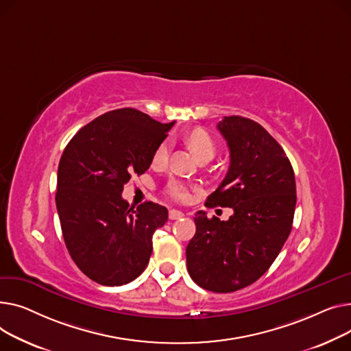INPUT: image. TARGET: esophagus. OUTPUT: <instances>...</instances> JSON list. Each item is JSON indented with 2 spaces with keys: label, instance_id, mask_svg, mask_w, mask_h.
Returning <instances> with one entry per match:
<instances>
[{
  "label": "esophagus",
  "instance_id": "obj_1",
  "mask_svg": "<svg viewBox=\"0 0 351 351\" xmlns=\"http://www.w3.org/2000/svg\"><path fill=\"white\" fill-rule=\"evenodd\" d=\"M169 217H170V219H180V218H182L184 217V214L181 213V211H177V210H170V213H169Z\"/></svg>",
  "mask_w": 351,
  "mask_h": 351
}]
</instances>
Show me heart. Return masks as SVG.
<instances>
[{
	"instance_id": "b5f03b06",
	"label": "heart",
	"mask_w": 351,
	"mask_h": 351,
	"mask_svg": "<svg viewBox=\"0 0 351 351\" xmlns=\"http://www.w3.org/2000/svg\"><path fill=\"white\" fill-rule=\"evenodd\" d=\"M185 141L189 143V146L191 147V150L194 152L198 160L210 161L215 156L217 144L207 130H204L201 128H194L185 133ZM166 158H167V144L161 143L154 152L153 161L157 164V162H162ZM166 191L177 202H185L190 197L189 185L180 180L170 181Z\"/></svg>"
}]
</instances>
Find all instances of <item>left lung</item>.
<instances>
[{
  "label": "left lung",
  "mask_w": 351,
  "mask_h": 351,
  "mask_svg": "<svg viewBox=\"0 0 351 351\" xmlns=\"http://www.w3.org/2000/svg\"><path fill=\"white\" fill-rule=\"evenodd\" d=\"M218 130L230 147V169L207 198L208 207H230L228 221L195 214L187 245L191 279L204 289L230 293L250 286L269 269L292 231L296 182L280 144L259 123L223 117Z\"/></svg>",
  "instance_id": "1"
}]
</instances>
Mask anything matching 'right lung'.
<instances>
[{"label":"right lung","mask_w":351,"mask_h":351,"mask_svg":"<svg viewBox=\"0 0 351 351\" xmlns=\"http://www.w3.org/2000/svg\"><path fill=\"white\" fill-rule=\"evenodd\" d=\"M174 123L116 109L82 128L62 153L55 197L62 235L76 266L99 285H126L146 269L169 211L152 201L130 207L121 193L133 174L149 170Z\"/></svg>","instance_id":"right-lung-1"}]
</instances>
